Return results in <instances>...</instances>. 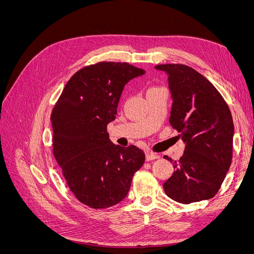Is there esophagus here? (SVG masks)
Returning <instances> with one entry per match:
<instances>
[{
    "label": "esophagus",
    "mask_w": 254,
    "mask_h": 254,
    "mask_svg": "<svg viewBox=\"0 0 254 254\" xmlns=\"http://www.w3.org/2000/svg\"><path fill=\"white\" fill-rule=\"evenodd\" d=\"M159 156L156 155V153H151V152H147L146 153V160L147 161H151V160H156L158 159Z\"/></svg>",
    "instance_id": "obj_1"
}]
</instances>
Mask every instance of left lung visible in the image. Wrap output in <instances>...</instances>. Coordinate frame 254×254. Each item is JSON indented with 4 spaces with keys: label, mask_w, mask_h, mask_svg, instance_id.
Here are the masks:
<instances>
[{
    "label": "left lung",
    "mask_w": 254,
    "mask_h": 254,
    "mask_svg": "<svg viewBox=\"0 0 254 254\" xmlns=\"http://www.w3.org/2000/svg\"><path fill=\"white\" fill-rule=\"evenodd\" d=\"M155 67L168 76L170 123L186 143L183 156L174 162L175 172L163 183L165 194L184 204L213 198L232 161L231 112L217 89L193 67L175 64Z\"/></svg>",
    "instance_id": "left-lung-1"
}]
</instances>
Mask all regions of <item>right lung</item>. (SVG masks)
Returning a JSON list of instances; mask_svg holds the SVG:
<instances>
[{"mask_svg":"<svg viewBox=\"0 0 254 254\" xmlns=\"http://www.w3.org/2000/svg\"><path fill=\"white\" fill-rule=\"evenodd\" d=\"M144 74L143 68L127 63L84 66L66 82L54 106V157L72 193L92 209L121 202L144 164L143 150L115 145L107 132L125 84Z\"/></svg>","mask_w":254,"mask_h":254,"instance_id":"right-lung-1","label":"right lung"}]
</instances>
